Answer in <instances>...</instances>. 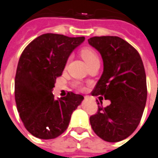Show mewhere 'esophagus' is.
<instances>
[{"label": "esophagus", "mask_w": 158, "mask_h": 158, "mask_svg": "<svg viewBox=\"0 0 158 158\" xmlns=\"http://www.w3.org/2000/svg\"><path fill=\"white\" fill-rule=\"evenodd\" d=\"M84 98H85V99H87V98H88V96H85Z\"/></svg>", "instance_id": "obj_1"}]
</instances>
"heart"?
Returning <instances> with one entry per match:
<instances>
[{
  "label": "heart",
  "instance_id": "heart-1",
  "mask_svg": "<svg viewBox=\"0 0 158 158\" xmlns=\"http://www.w3.org/2000/svg\"><path fill=\"white\" fill-rule=\"evenodd\" d=\"M81 56L88 65H90L92 63L99 60V56L94 49L91 48H84L81 50Z\"/></svg>",
  "mask_w": 158,
  "mask_h": 158
}]
</instances>
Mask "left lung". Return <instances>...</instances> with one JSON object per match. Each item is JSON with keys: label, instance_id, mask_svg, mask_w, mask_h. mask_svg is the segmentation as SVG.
<instances>
[{"label": "left lung", "instance_id": "8db88e82", "mask_svg": "<svg viewBox=\"0 0 158 158\" xmlns=\"http://www.w3.org/2000/svg\"><path fill=\"white\" fill-rule=\"evenodd\" d=\"M88 43L99 51L104 62L102 76L92 95H102L110 101L104 108L102 101L97 100L99 109L90 117V124L104 140L121 141L135 132L145 109L147 88L144 64L138 51L118 36H94L88 39Z\"/></svg>", "mask_w": 158, "mask_h": 158}]
</instances>
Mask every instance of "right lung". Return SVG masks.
Here are the masks:
<instances>
[{
    "mask_svg": "<svg viewBox=\"0 0 158 158\" xmlns=\"http://www.w3.org/2000/svg\"><path fill=\"white\" fill-rule=\"evenodd\" d=\"M84 40V36L43 34L31 41L20 56L15 101L24 127L36 138L50 139L62 135L72 112L84 99L69 92L65 97L55 99L52 93L70 54Z\"/></svg>",
    "mask_w": 158,
    "mask_h": 158,
    "instance_id": "1",
    "label": "right lung"
}]
</instances>
